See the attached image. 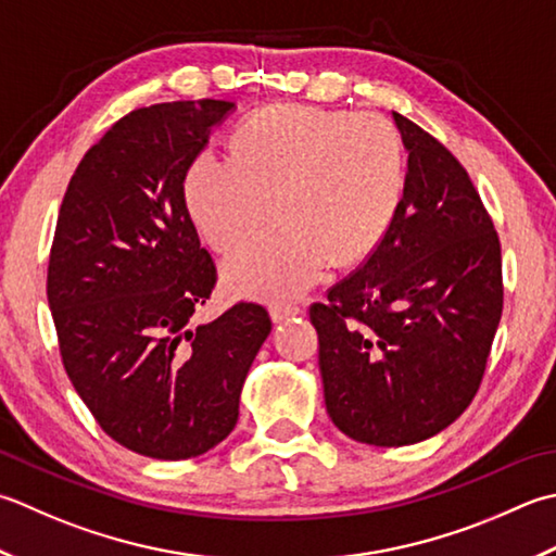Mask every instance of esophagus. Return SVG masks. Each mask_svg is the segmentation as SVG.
I'll return each instance as SVG.
<instances>
[{
  "label": "esophagus",
  "mask_w": 556,
  "mask_h": 556,
  "mask_svg": "<svg viewBox=\"0 0 556 556\" xmlns=\"http://www.w3.org/2000/svg\"><path fill=\"white\" fill-rule=\"evenodd\" d=\"M269 313H271V318H275V323H279V320H285V318H291V315H299V313H303V308L299 306V303H285V301H277V303H271Z\"/></svg>",
  "instance_id": "esophagus-1"
}]
</instances>
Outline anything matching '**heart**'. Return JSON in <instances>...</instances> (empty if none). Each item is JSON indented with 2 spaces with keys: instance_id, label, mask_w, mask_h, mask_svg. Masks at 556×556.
<instances>
[{
  "instance_id": "heart-1",
  "label": "heart",
  "mask_w": 556,
  "mask_h": 556,
  "mask_svg": "<svg viewBox=\"0 0 556 556\" xmlns=\"http://www.w3.org/2000/svg\"><path fill=\"white\" fill-rule=\"evenodd\" d=\"M397 129L378 113L279 105L236 129L233 159L204 151L185 202L206 243L231 253L275 216L281 222L224 267L228 289L293 296L323 269L352 265L383 241L405 192Z\"/></svg>"
}]
</instances>
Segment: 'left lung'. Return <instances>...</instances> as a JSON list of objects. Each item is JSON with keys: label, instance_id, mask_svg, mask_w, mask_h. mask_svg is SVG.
<instances>
[{"label": "left lung", "instance_id": "8db88e82", "mask_svg": "<svg viewBox=\"0 0 556 556\" xmlns=\"http://www.w3.org/2000/svg\"><path fill=\"white\" fill-rule=\"evenodd\" d=\"M393 117L409 154L400 210L364 263L311 306L330 419L386 448L463 415L504 311L502 243L480 192L437 137Z\"/></svg>", "mask_w": 556, "mask_h": 556}]
</instances>
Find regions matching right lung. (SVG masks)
<instances>
[{"label": "right lung", "mask_w": 556, "mask_h": 556, "mask_svg": "<svg viewBox=\"0 0 556 556\" xmlns=\"http://www.w3.org/2000/svg\"><path fill=\"white\" fill-rule=\"evenodd\" d=\"M231 101L156 103L127 113L86 151L64 192L48 303L64 371L108 437L156 460L222 443L271 320L238 301L190 328L216 285L185 176Z\"/></svg>", "instance_id": "obj_1"}]
</instances>
